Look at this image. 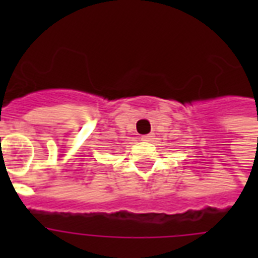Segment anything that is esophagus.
Wrapping results in <instances>:
<instances>
[{
    "instance_id": "1",
    "label": "esophagus",
    "mask_w": 258,
    "mask_h": 258,
    "mask_svg": "<svg viewBox=\"0 0 258 258\" xmlns=\"http://www.w3.org/2000/svg\"><path fill=\"white\" fill-rule=\"evenodd\" d=\"M141 139L143 142H151L154 139V137H153V134H147V135H143Z\"/></svg>"
}]
</instances>
